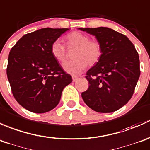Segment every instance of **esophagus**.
<instances>
[{
    "instance_id": "1",
    "label": "esophagus",
    "mask_w": 150,
    "mask_h": 150,
    "mask_svg": "<svg viewBox=\"0 0 150 150\" xmlns=\"http://www.w3.org/2000/svg\"><path fill=\"white\" fill-rule=\"evenodd\" d=\"M72 78H73V81H74V82H75V81H76L77 80H78V77H77V76H73V77H72Z\"/></svg>"
}]
</instances>
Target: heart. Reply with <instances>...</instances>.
<instances>
[{"instance_id":"obj_1","label":"heart","mask_w":150,"mask_h":150,"mask_svg":"<svg viewBox=\"0 0 150 150\" xmlns=\"http://www.w3.org/2000/svg\"><path fill=\"white\" fill-rule=\"evenodd\" d=\"M65 44L68 48H76L72 61H68L63 65L64 70L72 75H78L87 67L93 66L100 61L103 55V47L100 42L90 40L86 34L74 31L66 35ZM52 57L60 63L66 59V49L58 41L54 42L50 47Z\"/></svg>"}]
</instances>
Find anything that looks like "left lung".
I'll return each mask as SVG.
<instances>
[{"instance_id": "left-lung-1", "label": "left lung", "mask_w": 150, "mask_h": 150, "mask_svg": "<svg viewBox=\"0 0 150 150\" xmlns=\"http://www.w3.org/2000/svg\"><path fill=\"white\" fill-rule=\"evenodd\" d=\"M96 37L103 47L100 61L86 72L84 103L98 112H112L132 98L140 76L139 54L126 35L108 27L79 28Z\"/></svg>"}]
</instances>
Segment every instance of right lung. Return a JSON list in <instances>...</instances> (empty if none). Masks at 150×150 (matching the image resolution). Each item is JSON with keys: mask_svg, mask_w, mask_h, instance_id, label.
Segmentation results:
<instances>
[{"mask_svg": "<svg viewBox=\"0 0 150 150\" xmlns=\"http://www.w3.org/2000/svg\"><path fill=\"white\" fill-rule=\"evenodd\" d=\"M68 28L47 27L24 35L11 49L7 74L13 97L23 108L35 113L58 105L71 76L52 57L50 47Z\"/></svg>", "mask_w": 150, "mask_h": 150, "instance_id": "add662e5", "label": "right lung"}]
</instances>
